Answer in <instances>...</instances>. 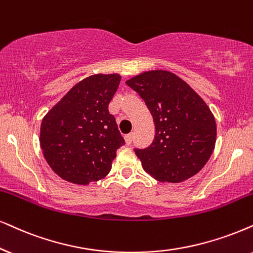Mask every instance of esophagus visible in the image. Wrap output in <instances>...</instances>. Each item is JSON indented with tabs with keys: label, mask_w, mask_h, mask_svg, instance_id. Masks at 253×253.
<instances>
[{
	"label": "esophagus",
	"mask_w": 253,
	"mask_h": 253,
	"mask_svg": "<svg viewBox=\"0 0 253 253\" xmlns=\"http://www.w3.org/2000/svg\"><path fill=\"white\" fill-rule=\"evenodd\" d=\"M125 141H126L127 145H130L133 141V133H128L125 135Z\"/></svg>",
	"instance_id": "1"
}]
</instances>
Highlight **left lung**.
Returning a JSON list of instances; mask_svg holds the SVG:
<instances>
[{"mask_svg": "<svg viewBox=\"0 0 253 253\" xmlns=\"http://www.w3.org/2000/svg\"><path fill=\"white\" fill-rule=\"evenodd\" d=\"M152 113L155 136L146 148H134L142 168L161 182L194 176L212 154L215 118L203 99L174 73L143 72L126 82Z\"/></svg>", "mask_w": 253, "mask_h": 253, "instance_id": "left-lung-1", "label": "left lung"}]
</instances>
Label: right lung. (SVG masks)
<instances>
[{
  "mask_svg": "<svg viewBox=\"0 0 253 253\" xmlns=\"http://www.w3.org/2000/svg\"><path fill=\"white\" fill-rule=\"evenodd\" d=\"M119 75L83 79L44 117L41 147L58 176L88 184L110 172L117 149L125 145L108 104L120 84Z\"/></svg>",
  "mask_w": 253,
  "mask_h": 253,
  "instance_id": "1",
  "label": "right lung"
}]
</instances>
